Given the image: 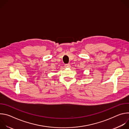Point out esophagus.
Listing matches in <instances>:
<instances>
[{
    "instance_id": "obj_1",
    "label": "esophagus",
    "mask_w": 129,
    "mask_h": 129,
    "mask_svg": "<svg viewBox=\"0 0 129 129\" xmlns=\"http://www.w3.org/2000/svg\"><path fill=\"white\" fill-rule=\"evenodd\" d=\"M65 68H70L71 66H70V65L69 64H66L65 65Z\"/></svg>"
}]
</instances>
